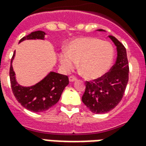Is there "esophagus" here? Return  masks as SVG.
Here are the masks:
<instances>
[{
    "label": "esophagus",
    "mask_w": 146,
    "mask_h": 146,
    "mask_svg": "<svg viewBox=\"0 0 146 146\" xmlns=\"http://www.w3.org/2000/svg\"><path fill=\"white\" fill-rule=\"evenodd\" d=\"M69 80H70V82H73V81L76 80V77L75 76H70V77H69Z\"/></svg>",
    "instance_id": "obj_1"
}]
</instances>
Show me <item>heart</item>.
<instances>
[{
	"label": "heart",
	"instance_id": "heart-1",
	"mask_svg": "<svg viewBox=\"0 0 146 146\" xmlns=\"http://www.w3.org/2000/svg\"><path fill=\"white\" fill-rule=\"evenodd\" d=\"M113 56L114 50L110 42L86 36L70 42L68 51L61 54V63L65 70H71L80 62L83 74L89 79H96L110 70Z\"/></svg>",
	"mask_w": 146,
	"mask_h": 146
}]
</instances>
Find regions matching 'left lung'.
<instances>
[{"label":"left lung","instance_id":"obj_1","mask_svg":"<svg viewBox=\"0 0 146 146\" xmlns=\"http://www.w3.org/2000/svg\"><path fill=\"white\" fill-rule=\"evenodd\" d=\"M117 48L116 63L103 76L86 80L82 101L94 113H106L116 107L124 95L128 82L129 66L125 47L115 36H109Z\"/></svg>","mask_w":146,"mask_h":146}]
</instances>
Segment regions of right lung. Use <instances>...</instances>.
<instances>
[{
    "label": "right lung",
    "instance_id": "add662e5",
    "mask_svg": "<svg viewBox=\"0 0 146 146\" xmlns=\"http://www.w3.org/2000/svg\"><path fill=\"white\" fill-rule=\"evenodd\" d=\"M44 32L38 30L23 36L19 42L29 39H44ZM14 56L15 52L11 58L9 76L11 90L16 100L24 108L35 113L46 111L56 104L64 88L69 84L68 76L51 72L36 85L28 88L22 87L16 82L15 78V73L11 66Z\"/></svg>",
    "mask_w": 146,
    "mask_h": 146
}]
</instances>
